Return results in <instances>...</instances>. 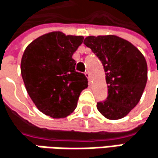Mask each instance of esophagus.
<instances>
[{
    "instance_id": "34e87169",
    "label": "esophagus",
    "mask_w": 158,
    "mask_h": 158,
    "mask_svg": "<svg viewBox=\"0 0 158 158\" xmlns=\"http://www.w3.org/2000/svg\"><path fill=\"white\" fill-rule=\"evenodd\" d=\"M85 76L87 77L88 81H89V82H90V81H91V74H90V73H89L88 71H87V72L85 73Z\"/></svg>"
}]
</instances>
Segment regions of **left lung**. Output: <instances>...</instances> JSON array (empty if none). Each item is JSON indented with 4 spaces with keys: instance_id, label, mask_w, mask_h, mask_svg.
I'll list each match as a JSON object with an SVG mask.
<instances>
[{
    "instance_id": "obj_1",
    "label": "left lung",
    "mask_w": 158,
    "mask_h": 158,
    "mask_svg": "<svg viewBox=\"0 0 158 158\" xmlns=\"http://www.w3.org/2000/svg\"><path fill=\"white\" fill-rule=\"evenodd\" d=\"M84 44L103 64L108 95L97 103L107 119L126 116L139 102L148 81V64L141 52L128 41L115 35L88 36Z\"/></svg>"
}]
</instances>
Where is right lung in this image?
<instances>
[{
	"mask_svg": "<svg viewBox=\"0 0 158 158\" xmlns=\"http://www.w3.org/2000/svg\"><path fill=\"white\" fill-rule=\"evenodd\" d=\"M83 41V36L52 31L35 39L24 51L23 80L31 99L44 114L53 118L69 115L88 86L85 75L75 71L73 59Z\"/></svg>",
	"mask_w": 158,
	"mask_h": 158,
	"instance_id": "right-lung-1",
	"label": "right lung"
}]
</instances>
